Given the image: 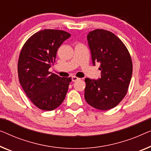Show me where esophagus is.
Wrapping results in <instances>:
<instances>
[{"label":"esophagus","mask_w":151,"mask_h":151,"mask_svg":"<svg viewBox=\"0 0 151 151\" xmlns=\"http://www.w3.org/2000/svg\"><path fill=\"white\" fill-rule=\"evenodd\" d=\"M79 79H80L79 78L76 77V76H75L72 77V81L73 82H75V81H78Z\"/></svg>","instance_id":"esophagus-1"}]
</instances>
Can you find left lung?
Wrapping results in <instances>:
<instances>
[{
  "instance_id": "1",
  "label": "left lung",
  "mask_w": 151,
  "mask_h": 151,
  "mask_svg": "<svg viewBox=\"0 0 151 151\" xmlns=\"http://www.w3.org/2000/svg\"><path fill=\"white\" fill-rule=\"evenodd\" d=\"M93 66L100 64L101 77L86 78L85 99L96 109L107 111L117 106L127 92L132 62L123 42L111 32L97 29L87 37Z\"/></svg>"
}]
</instances>
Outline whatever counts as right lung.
Segmentation results:
<instances>
[{"label":"right lung","instance_id":"obj_1","mask_svg":"<svg viewBox=\"0 0 151 151\" xmlns=\"http://www.w3.org/2000/svg\"><path fill=\"white\" fill-rule=\"evenodd\" d=\"M70 34L45 29L25 42L17 64L20 85L28 98L42 111H53L66 97L70 77H60L49 72L55 62L58 49Z\"/></svg>","mask_w":151,"mask_h":151}]
</instances>
